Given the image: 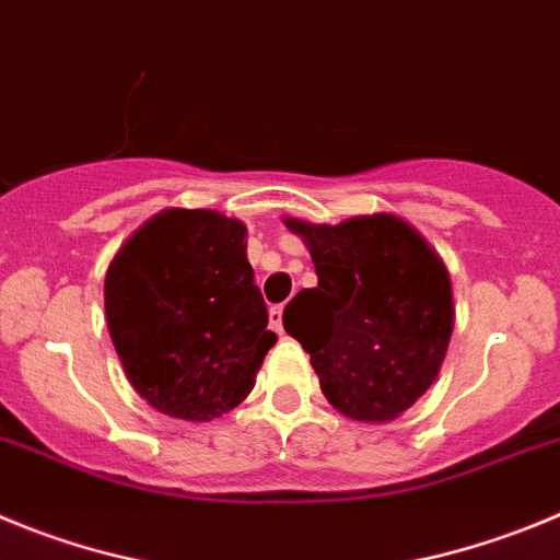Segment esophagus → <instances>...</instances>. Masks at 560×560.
I'll return each instance as SVG.
<instances>
[{
    "mask_svg": "<svg viewBox=\"0 0 560 560\" xmlns=\"http://www.w3.org/2000/svg\"><path fill=\"white\" fill-rule=\"evenodd\" d=\"M281 312H284V306H281V304H273V306H270V310H268V315H270V329L279 331V335H281V331H284V324H281Z\"/></svg>",
    "mask_w": 560,
    "mask_h": 560,
    "instance_id": "esophagus-1",
    "label": "esophagus"
}]
</instances>
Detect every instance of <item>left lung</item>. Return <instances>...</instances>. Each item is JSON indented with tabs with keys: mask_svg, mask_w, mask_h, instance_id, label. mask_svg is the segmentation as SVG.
Masks as SVG:
<instances>
[{
	"mask_svg": "<svg viewBox=\"0 0 560 560\" xmlns=\"http://www.w3.org/2000/svg\"><path fill=\"white\" fill-rule=\"evenodd\" d=\"M304 236L317 287L284 306V329L304 346L326 399L354 421H393L432 385L452 335L443 261L393 214L312 225Z\"/></svg>",
	"mask_w": 560,
	"mask_h": 560,
	"instance_id": "left-lung-1",
	"label": "left lung"
}]
</instances>
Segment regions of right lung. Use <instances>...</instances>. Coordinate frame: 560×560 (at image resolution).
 <instances>
[{"label": "right lung", "instance_id": "right-lung-1", "mask_svg": "<svg viewBox=\"0 0 560 560\" xmlns=\"http://www.w3.org/2000/svg\"><path fill=\"white\" fill-rule=\"evenodd\" d=\"M245 236L240 220L218 211L167 209L110 261V340L130 385L155 410L211 421L254 387L276 335Z\"/></svg>", "mask_w": 560, "mask_h": 560}]
</instances>
